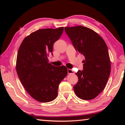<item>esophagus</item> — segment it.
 Instances as JSON below:
<instances>
[{
	"label": "esophagus",
	"mask_w": 125,
	"mask_h": 125,
	"mask_svg": "<svg viewBox=\"0 0 125 125\" xmlns=\"http://www.w3.org/2000/svg\"><path fill=\"white\" fill-rule=\"evenodd\" d=\"M73 71L71 69H68V74H73Z\"/></svg>",
	"instance_id": "34e87169"
}]
</instances>
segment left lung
Returning a JSON list of instances; mask_svg holds the SVG:
<instances>
[{"label": "left lung", "instance_id": "1", "mask_svg": "<svg viewBox=\"0 0 125 125\" xmlns=\"http://www.w3.org/2000/svg\"><path fill=\"white\" fill-rule=\"evenodd\" d=\"M65 32L76 51L85 57L83 70L78 71V83L73 89L83 100H92L105 88L111 71L108 50L102 37L83 26L65 27Z\"/></svg>", "mask_w": 125, "mask_h": 125}]
</instances>
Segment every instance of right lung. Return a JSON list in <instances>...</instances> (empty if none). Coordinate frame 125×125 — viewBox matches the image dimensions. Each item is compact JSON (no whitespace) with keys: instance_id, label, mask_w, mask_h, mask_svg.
<instances>
[{"instance_id":"obj_1","label":"right lung","mask_w":125,"mask_h":125,"mask_svg":"<svg viewBox=\"0 0 125 125\" xmlns=\"http://www.w3.org/2000/svg\"><path fill=\"white\" fill-rule=\"evenodd\" d=\"M64 27L43 29L25 38L19 49L16 68L18 77L30 96L42 103L50 102L58 95V85L66 77L64 65L48 63L54 43L60 39Z\"/></svg>"}]
</instances>
